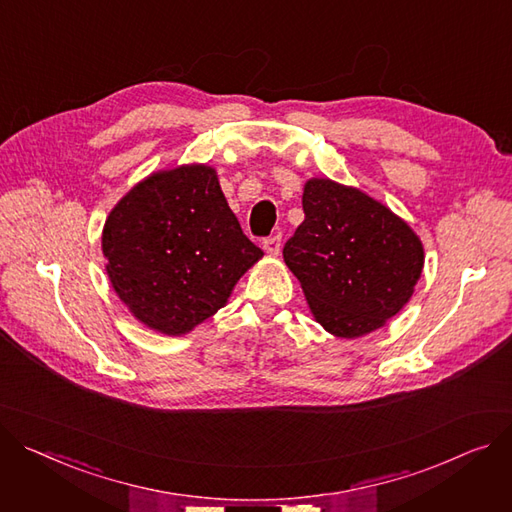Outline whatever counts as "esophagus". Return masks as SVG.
Here are the masks:
<instances>
[{
  "label": "esophagus",
  "mask_w": 512,
  "mask_h": 512,
  "mask_svg": "<svg viewBox=\"0 0 512 512\" xmlns=\"http://www.w3.org/2000/svg\"><path fill=\"white\" fill-rule=\"evenodd\" d=\"M263 249H265V253H267V255H271V257H278V255H280V251H282V236H280V234H274V236L265 238Z\"/></svg>",
  "instance_id": "obj_1"
}]
</instances>
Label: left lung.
<instances>
[{
  "instance_id": "1",
  "label": "left lung",
  "mask_w": 512,
  "mask_h": 512,
  "mask_svg": "<svg viewBox=\"0 0 512 512\" xmlns=\"http://www.w3.org/2000/svg\"><path fill=\"white\" fill-rule=\"evenodd\" d=\"M302 210L284 261L315 321L344 339L381 329L422 276L420 236L383 201L327 177L304 183Z\"/></svg>"
}]
</instances>
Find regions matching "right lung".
<instances>
[{
  "mask_svg": "<svg viewBox=\"0 0 512 512\" xmlns=\"http://www.w3.org/2000/svg\"><path fill=\"white\" fill-rule=\"evenodd\" d=\"M102 255L129 313L177 337L216 315L263 251L228 208L216 168L193 162L156 170L115 203Z\"/></svg>",
  "mask_w": 512,
  "mask_h": 512,
  "instance_id": "1",
  "label": "right lung"
}]
</instances>
